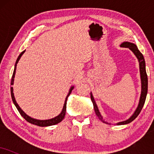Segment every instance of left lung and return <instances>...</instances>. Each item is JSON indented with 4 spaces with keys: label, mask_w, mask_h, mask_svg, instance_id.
Returning a JSON list of instances; mask_svg holds the SVG:
<instances>
[{
    "label": "left lung",
    "mask_w": 154,
    "mask_h": 154,
    "mask_svg": "<svg viewBox=\"0 0 154 154\" xmlns=\"http://www.w3.org/2000/svg\"><path fill=\"white\" fill-rule=\"evenodd\" d=\"M120 46L124 47V48H130V50L135 54V56H137V59H138L139 63H140V72L141 83H142V91H141V95H140V98L139 105L138 106H137V109H136V111H135V113H134L133 115H132L130 119L126 120V121L121 122L116 124V125H126V124L131 122L133 121V120L139 115V114L140 113L141 110H142L145 101H146V95H147V93H148V77H147V74H146V63H145L143 56V54L140 52L138 49H137V46H136L135 44L132 43H129V42H124V43L121 44ZM91 98L92 102H93V107H94L95 114H96V115L98 117V119H99L100 121L103 122V118H102L101 115H100L99 111H98V107H97L96 103H95L94 98H93L92 94H91Z\"/></svg>",
    "instance_id": "obj_1"
}]
</instances>
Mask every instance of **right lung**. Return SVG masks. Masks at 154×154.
<instances>
[{
	"instance_id": "obj_1",
	"label": "right lung",
	"mask_w": 154,
	"mask_h": 154,
	"mask_svg": "<svg viewBox=\"0 0 154 154\" xmlns=\"http://www.w3.org/2000/svg\"><path fill=\"white\" fill-rule=\"evenodd\" d=\"M24 53V51H23V52L21 53L20 55H19V56L18 59H17V61H16L14 70V73H13V75H12V78H11V85H13V84H14V78L15 73H16V69H17V63L19 62V59H20L21 56H22ZM72 90H73V87L71 88V89H70V91H69V94L67 95V96H66V100H65L64 105H63V110H62V111H61V114H60L59 116H56V117L54 118V119H48V120H38V119H32V118L29 117V116L26 115L25 113H24V111H23L22 109H21V108L19 106V105H18V104H17V102H16V100H15V98H14V93H13V87H11V94L12 100H13L14 103L15 104L16 107H17V109H18L19 112L20 113L21 115H22L23 117H24V119L26 120V121H27L28 122L32 124V125H38V126H40V127H47V126H51V125H56V124L61 122L63 119V118H64V116H65V114H66V100H67V98H68L69 95H70V93H72Z\"/></svg>"
}]
</instances>
